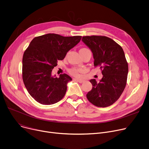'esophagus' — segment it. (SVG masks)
<instances>
[{
    "label": "esophagus",
    "mask_w": 149,
    "mask_h": 149,
    "mask_svg": "<svg viewBox=\"0 0 149 149\" xmlns=\"http://www.w3.org/2000/svg\"><path fill=\"white\" fill-rule=\"evenodd\" d=\"M74 80L79 83H82L84 82V80L81 79H78V78H74Z\"/></svg>",
    "instance_id": "34e87169"
}]
</instances>
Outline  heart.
I'll return each mask as SVG.
<instances>
[{
	"mask_svg": "<svg viewBox=\"0 0 149 149\" xmlns=\"http://www.w3.org/2000/svg\"><path fill=\"white\" fill-rule=\"evenodd\" d=\"M85 49V48H83ZM81 71V70L79 68H73L69 70V73L73 76H77L79 73Z\"/></svg>",
	"mask_w": 149,
	"mask_h": 149,
	"instance_id": "b5f03b06",
	"label": "heart"
}]
</instances>
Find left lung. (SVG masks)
I'll return each mask as SVG.
<instances>
[{"label":"left lung","mask_w":149,"mask_h":149,"mask_svg":"<svg viewBox=\"0 0 149 149\" xmlns=\"http://www.w3.org/2000/svg\"><path fill=\"white\" fill-rule=\"evenodd\" d=\"M82 41L91 49L94 65L99 66L103 74L99 82L95 79L90 81L93 88L86 97L96 107H109L119 99L126 85L128 64L124 51L105 36H85Z\"/></svg>","instance_id":"8db88e82"}]
</instances>
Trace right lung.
Instances as JSON below:
<instances>
[{"label": "right lung", "mask_w": 149, "mask_h": 149, "mask_svg": "<svg viewBox=\"0 0 149 149\" xmlns=\"http://www.w3.org/2000/svg\"><path fill=\"white\" fill-rule=\"evenodd\" d=\"M81 38L47 33L31 41L23 54L22 76L26 90L37 102L49 105L64 97L67 84L72 79L65 73L59 77L53 76L52 70Z\"/></svg>", "instance_id": "right-lung-1"}]
</instances>
